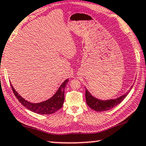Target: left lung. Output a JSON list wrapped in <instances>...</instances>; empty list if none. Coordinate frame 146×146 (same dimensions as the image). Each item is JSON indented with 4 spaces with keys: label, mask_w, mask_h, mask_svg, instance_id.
<instances>
[{
    "label": "left lung",
    "mask_w": 146,
    "mask_h": 146,
    "mask_svg": "<svg viewBox=\"0 0 146 146\" xmlns=\"http://www.w3.org/2000/svg\"><path fill=\"white\" fill-rule=\"evenodd\" d=\"M132 87L131 88V89ZM130 89V90H131ZM129 92H127L126 94L123 95L122 96H120L116 99L108 100H101L96 98L91 94L88 92V90L86 89V102L92 109L96 110V111H106L110 109H112L114 107L119 104L124 100Z\"/></svg>",
    "instance_id": "left-lung-1"
}]
</instances>
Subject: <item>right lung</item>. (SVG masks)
I'll use <instances>...</instances> for the list:
<instances>
[{
    "label": "right lung",
    "instance_id": "right-lung-1",
    "mask_svg": "<svg viewBox=\"0 0 146 146\" xmlns=\"http://www.w3.org/2000/svg\"><path fill=\"white\" fill-rule=\"evenodd\" d=\"M69 82V79H66L60 86L59 89L56 92V94L50 98L40 103H31L27 102L25 99H23L21 96L18 94L13 88V86L11 85L15 96L17 98L18 100L21 102V104L29 109L31 111L36 112L40 114H50L56 112L62 108L64 100V88L66 85Z\"/></svg>",
    "mask_w": 146,
    "mask_h": 146
}]
</instances>
